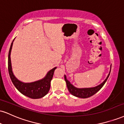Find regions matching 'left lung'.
I'll list each match as a JSON object with an SVG mask.
<instances>
[{
    "label": "left lung",
    "instance_id": "left-lung-1",
    "mask_svg": "<svg viewBox=\"0 0 124 124\" xmlns=\"http://www.w3.org/2000/svg\"><path fill=\"white\" fill-rule=\"evenodd\" d=\"M110 71H111V70H110ZM110 71L109 74H108V75L107 76V78H106V80L103 82L102 84H101L93 88H76L75 86H74L72 84H70V83L66 79V77L65 75V80L66 83L67 87H68L69 91L70 92V93L71 95H73V96L78 97V98H87L95 94L97 92L99 91L100 89L102 88V86L104 85V84H105L106 82L107 78L109 77Z\"/></svg>",
    "mask_w": 124,
    "mask_h": 124
}]
</instances>
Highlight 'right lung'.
Listing matches in <instances>:
<instances>
[{
    "label": "right lung",
    "mask_w": 124,
    "mask_h": 124,
    "mask_svg": "<svg viewBox=\"0 0 124 124\" xmlns=\"http://www.w3.org/2000/svg\"><path fill=\"white\" fill-rule=\"evenodd\" d=\"M13 41L11 44L8 56V70L11 81L13 82L16 88L22 94L32 99H39L43 98L47 94L50 90L51 81L53 78L54 73L56 68L55 67L49 71L46 76L42 80L31 83H24L19 81L14 76L11 69L10 53L13 46Z\"/></svg>",
    "instance_id": "1"
}]
</instances>
